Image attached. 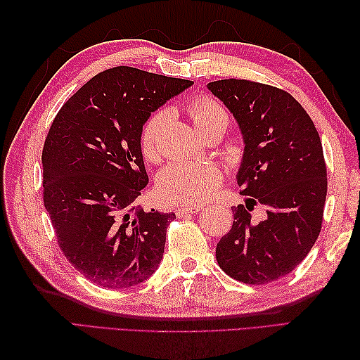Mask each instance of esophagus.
<instances>
[{"label":"esophagus","mask_w":360,"mask_h":360,"mask_svg":"<svg viewBox=\"0 0 360 360\" xmlns=\"http://www.w3.org/2000/svg\"><path fill=\"white\" fill-rule=\"evenodd\" d=\"M201 210H202V205H188V207H178V209H176V215L184 217V215H188V213H196V212H201Z\"/></svg>","instance_id":"obj_1"}]
</instances>
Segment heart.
<instances>
[{"label":"heart","mask_w":360,"mask_h":360,"mask_svg":"<svg viewBox=\"0 0 360 360\" xmlns=\"http://www.w3.org/2000/svg\"><path fill=\"white\" fill-rule=\"evenodd\" d=\"M187 112L195 128L202 136L217 127L229 125L226 110L215 98L198 96L190 101ZM165 114L158 111L145 122L141 134V148L145 159L155 160L160 156L159 137ZM223 182L219 168L207 162H173L160 170L156 190L164 201L172 204H201L207 201Z\"/></svg>","instance_id":"1"}]
</instances>
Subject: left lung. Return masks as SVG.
Returning a JSON list of instances; mask_svg holds the SVG:
<instances>
[{
  "label": "left lung",
  "instance_id": "obj_1",
  "mask_svg": "<svg viewBox=\"0 0 360 360\" xmlns=\"http://www.w3.org/2000/svg\"><path fill=\"white\" fill-rule=\"evenodd\" d=\"M238 124L244 151L236 182L248 196L217 244V262L232 278L264 285L303 262L322 229L326 165L317 129L289 93L263 83L227 79L207 85ZM257 202L268 217L254 224Z\"/></svg>",
  "mask_w": 360,
  "mask_h": 360
}]
</instances>
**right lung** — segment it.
I'll list each match as a JSON object with an SVG mask.
<instances>
[{
	"label": "right lung",
	"instance_id": "add662e5",
	"mask_svg": "<svg viewBox=\"0 0 360 360\" xmlns=\"http://www.w3.org/2000/svg\"><path fill=\"white\" fill-rule=\"evenodd\" d=\"M193 82L116 66L86 82L53 119L43 147V200L60 249L96 285L147 280L174 213L145 212L141 134L153 111Z\"/></svg>",
	"mask_w": 360,
	"mask_h": 360
}]
</instances>
